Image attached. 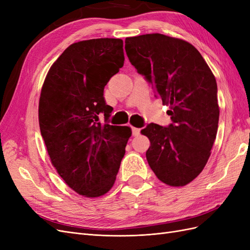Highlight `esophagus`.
Listing matches in <instances>:
<instances>
[{
	"instance_id": "34e87169",
	"label": "esophagus",
	"mask_w": 250,
	"mask_h": 250,
	"mask_svg": "<svg viewBox=\"0 0 250 250\" xmlns=\"http://www.w3.org/2000/svg\"><path fill=\"white\" fill-rule=\"evenodd\" d=\"M140 131H141L140 128L132 127V134H133V137H137V135H139V134H140Z\"/></svg>"
}]
</instances>
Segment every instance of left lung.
<instances>
[{
	"label": "left lung",
	"mask_w": 250,
	"mask_h": 250,
	"mask_svg": "<svg viewBox=\"0 0 250 250\" xmlns=\"http://www.w3.org/2000/svg\"><path fill=\"white\" fill-rule=\"evenodd\" d=\"M131 64L152 84L172 124H149L141 130L150 141L146 157L164 184L184 187L208 161L219 122L217 82L193 44L161 33L125 40Z\"/></svg>",
	"instance_id": "1"
}]
</instances>
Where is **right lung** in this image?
Here are the masks:
<instances>
[{
	"label": "right lung",
	"instance_id": "1",
	"mask_svg": "<svg viewBox=\"0 0 250 250\" xmlns=\"http://www.w3.org/2000/svg\"><path fill=\"white\" fill-rule=\"evenodd\" d=\"M123 41L74 42L50 67L42 87L39 121L51 163L64 183L88 198L116 181L131 128L101 124L111 107L103 90L124 64Z\"/></svg>",
	"mask_w": 250,
	"mask_h": 250
}]
</instances>
